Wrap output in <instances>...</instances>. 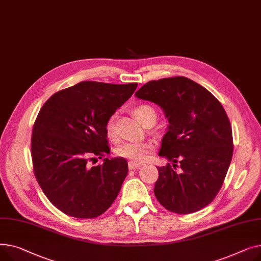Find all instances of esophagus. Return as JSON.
Instances as JSON below:
<instances>
[{
	"label": "esophagus",
	"mask_w": 261,
	"mask_h": 261,
	"mask_svg": "<svg viewBox=\"0 0 261 261\" xmlns=\"http://www.w3.org/2000/svg\"><path fill=\"white\" fill-rule=\"evenodd\" d=\"M143 164H138V163H134V162H129L128 163V168L129 170H137V168H140Z\"/></svg>",
	"instance_id": "esophagus-1"
}]
</instances>
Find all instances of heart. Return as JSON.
Returning <instances> with one entry per match:
<instances>
[{
	"label": "heart",
	"mask_w": 261,
	"mask_h": 261,
	"mask_svg": "<svg viewBox=\"0 0 261 261\" xmlns=\"http://www.w3.org/2000/svg\"><path fill=\"white\" fill-rule=\"evenodd\" d=\"M133 113L135 117L139 120L144 126L148 122L154 123L157 116L156 111L152 109L150 105L147 104L137 105L133 110ZM105 132L106 136L109 137L110 139L115 140L117 138V129L114 116L107 119L105 123ZM152 150H154V146L148 142H126L117 148L116 154L119 157L129 160L130 162L142 163L148 158Z\"/></svg>",
	"instance_id": "1"
}]
</instances>
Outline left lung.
Listing matches in <instances>:
<instances>
[{
    "label": "left lung",
    "instance_id": "obj_1",
    "mask_svg": "<svg viewBox=\"0 0 261 261\" xmlns=\"http://www.w3.org/2000/svg\"><path fill=\"white\" fill-rule=\"evenodd\" d=\"M136 97L158 104L170 122L159 155L173 164L158 167V201L177 214L205 207L220 191L233 157L223 106L206 88L179 75L149 81Z\"/></svg>",
    "mask_w": 261,
    "mask_h": 261
}]
</instances>
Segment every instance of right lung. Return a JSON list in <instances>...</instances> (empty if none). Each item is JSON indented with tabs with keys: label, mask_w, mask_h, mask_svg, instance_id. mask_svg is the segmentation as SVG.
I'll return each instance as SVG.
<instances>
[{
	"label": "right lung",
	"mask_w": 261,
	"mask_h": 261,
	"mask_svg": "<svg viewBox=\"0 0 261 261\" xmlns=\"http://www.w3.org/2000/svg\"><path fill=\"white\" fill-rule=\"evenodd\" d=\"M137 86L83 81L59 90L40 110L30 144L34 173L45 196L66 215L96 218L117 198L127 161L88 164L110 154L105 123Z\"/></svg>",
	"instance_id": "right-lung-1"
}]
</instances>
